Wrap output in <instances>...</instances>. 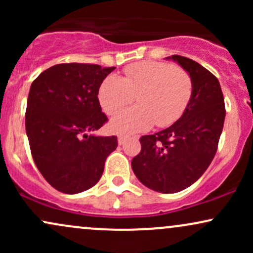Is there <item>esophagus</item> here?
Listing matches in <instances>:
<instances>
[{"instance_id":"esophagus-1","label":"esophagus","mask_w":253,"mask_h":253,"mask_svg":"<svg viewBox=\"0 0 253 253\" xmlns=\"http://www.w3.org/2000/svg\"><path fill=\"white\" fill-rule=\"evenodd\" d=\"M126 140H127V136L126 135H119V139H118L119 145L125 144V141H126Z\"/></svg>"}]
</instances>
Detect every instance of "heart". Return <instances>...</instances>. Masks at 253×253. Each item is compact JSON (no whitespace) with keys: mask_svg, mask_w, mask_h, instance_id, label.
<instances>
[{"mask_svg":"<svg viewBox=\"0 0 253 253\" xmlns=\"http://www.w3.org/2000/svg\"><path fill=\"white\" fill-rule=\"evenodd\" d=\"M193 94V81L184 69L162 62H143L125 69L124 77L110 75L98 89V101L107 114L114 115L134 101L138 106L125 109L112 119L115 133L143 132L153 125L167 127L178 120Z\"/></svg>","mask_w":253,"mask_h":253,"instance_id":"heart-1","label":"heart"}]
</instances>
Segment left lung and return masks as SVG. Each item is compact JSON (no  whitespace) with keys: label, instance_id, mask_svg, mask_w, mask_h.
Listing matches in <instances>:
<instances>
[{"label":"left lung","instance_id":"1","mask_svg":"<svg viewBox=\"0 0 253 253\" xmlns=\"http://www.w3.org/2000/svg\"><path fill=\"white\" fill-rule=\"evenodd\" d=\"M190 75L193 94L183 115L161 132L140 138L141 151L132 169L145 187L163 194L178 193L203 175L213 161L226 109L217 78L195 60L172 56Z\"/></svg>","mask_w":253,"mask_h":253}]
</instances>
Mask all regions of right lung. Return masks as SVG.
<instances>
[{
  "mask_svg": "<svg viewBox=\"0 0 253 253\" xmlns=\"http://www.w3.org/2000/svg\"><path fill=\"white\" fill-rule=\"evenodd\" d=\"M97 64H57L32 83L26 109V133L38 170L54 189L82 193L100 181L118 138L96 136L108 121L98 89L114 70Z\"/></svg>",
  "mask_w": 253,
  "mask_h": 253,
  "instance_id": "1",
  "label": "right lung"
}]
</instances>
